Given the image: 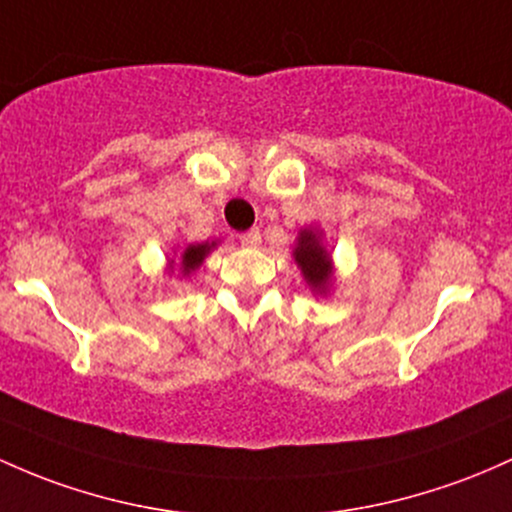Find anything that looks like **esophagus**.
Instances as JSON below:
<instances>
[{"label":"esophagus","instance_id":"34e87169","mask_svg":"<svg viewBox=\"0 0 512 512\" xmlns=\"http://www.w3.org/2000/svg\"><path fill=\"white\" fill-rule=\"evenodd\" d=\"M240 243H243L245 247H260L262 245V233L257 228L247 230V233L240 235Z\"/></svg>","mask_w":512,"mask_h":512}]
</instances>
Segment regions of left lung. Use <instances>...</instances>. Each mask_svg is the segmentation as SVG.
<instances>
[{"mask_svg":"<svg viewBox=\"0 0 512 512\" xmlns=\"http://www.w3.org/2000/svg\"><path fill=\"white\" fill-rule=\"evenodd\" d=\"M296 267L301 269V277L308 289L316 296H330L335 286V265L328 245L323 243V230L320 228H301L294 240Z\"/></svg>","mask_w":512,"mask_h":512,"instance_id":"1","label":"left lung"}]
</instances>
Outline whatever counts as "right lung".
I'll return each mask as SVG.
<instances>
[{"mask_svg": "<svg viewBox=\"0 0 512 512\" xmlns=\"http://www.w3.org/2000/svg\"><path fill=\"white\" fill-rule=\"evenodd\" d=\"M216 245L218 240H206V243H189L179 255L177 250H174V257H167L165 274L179 272L184 279L192 277L196 269L204 265L206 257L211 255V250H216Z\"/></svg>", "mask_w": 512, "mask_h": 512, "instance_id": "right-lung-1", "label": "right lung"}]
</instances>
